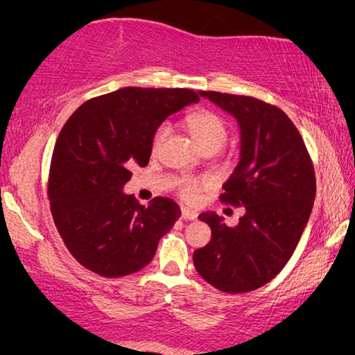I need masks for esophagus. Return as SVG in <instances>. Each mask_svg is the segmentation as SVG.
<instances>
[{"label":"esophagus","mask_w":355,"mask_h":355,"mask_svg":"<svg viewBox=\"0 0 355 355\" xmlns=\"http://www.w3.org/2000/svg\"><path fill=\"white\" fill-rule=\"evenodd\" d=\"M181 218H182V220H189V221L197 220V213L189 210V208H186V207H182L181 208Z\"/></svg>","instance_id":"obj_1"}]
</instances>
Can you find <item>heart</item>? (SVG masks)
<instances>
[{"label": "heart", "instance_id": "b5f03b06", "mask_svg": "<svg viewBox=\"0 0 355 355\" xmlns=\"http://www.w3.org/2000/svg\"><path fill=\"white\" fill-rule=\"evenodd\" d=\"M186 125L191 132L192 139L196 140V144L203 148L208 147H216L220 148L223 144L226 142L227 137V125L225 123V119L221 116H218L216 113H211V111H197V113H192L187 116L186 119ZM169 132V124L163 123L159 124L155 132L152 135V152H158L159 147H162L164 140L168 139ZM178 186V192L184 200L187 202H193L198 197L202 189H205L208 186V179L207 178H191V176H184L179 178L176 181Z\"/></svg>", "mask_w": 355, "mask_h": 355}]
</instances>
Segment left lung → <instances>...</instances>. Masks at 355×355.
Returning a JSON list of instances; mask_svg holds the SVG:
<instances>
[{"label": "left lung", "instance_id": "left-lung-1", "mask_svg": "<svg viewBox=\"0 0 355 355\" xmlns=\"http://www.w3.org/2000/svg\"><path fill=\"white\" fill-rule=\"evenodd\" d=\"M198 94L239 124V163L220 198L245 213L234 227L215 211L198 215L211 227V241L193 252V265L223 293H249L273 279L297 247L315 200L313 164L297 128L278 106L254 96Z\"/></svg>", "mask_w": 355, "mask_h": 355}]
</instances>
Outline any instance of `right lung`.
I'll return each mask as SVG.
<instances>
[{"label":"right lung","mask_w":355,"mask_h":355,"mask_svg":"<svg viewBox=\"0 0 355 355\" xmlns=\"http://www.w3.org/2000/svg\"><path fill=\"white\" fill-rule=\"evenodd\" d=\"M192 103L198 95L189 89L124 87L85 101L66 121L53 150L48 197L67 250L85 268L119 278L152 261L181 210L168 197L140 205L123 189L129 168L148 163L155 129Z\"/></svg>","instance_id":"1"}]
</instances>
